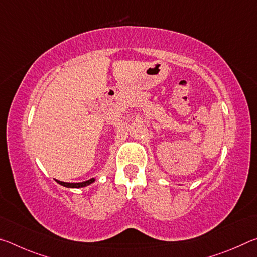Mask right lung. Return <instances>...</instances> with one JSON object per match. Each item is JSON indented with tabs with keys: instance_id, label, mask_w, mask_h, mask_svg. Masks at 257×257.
<instances>
[{
	"instance_id": "add662e5",
	"label": "right lung",
	"mask_w": 257,
	"mask_h": 257,
	"mask_svg": "<svg viewBox=\"0 0 257 257\" xmlns=\"http://www.w3.org/2000/svg\"><path fill=\"white\" fill-rule=\"evenodd\" d=\"M95 181L94 178L89 180H86V181H82V182H63V181H60V180H56L58 184H60L61 186H64L67 187V188H81V187H86L90 184H93Z\"/></svg>"
}]
</instances>
